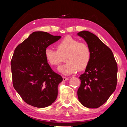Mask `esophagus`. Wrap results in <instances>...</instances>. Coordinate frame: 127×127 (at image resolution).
<instances>
[{"label":"esophagus","mask_w":127,"mask_h":127,"mask_svg":"<svg viewBox=\"0 0 127 127\" xmlns=\"http://www.w3.org/2000/svg\"><path fill=\"white\" fill-rule=\"evenodd\" d=\"M69 79L68 77H63V81H67Z\"/></svg>","instance_id":"1"}]
</instances>
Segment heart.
Instances as JSON below:
<instances>
[{"mask_svg": "<svg viewBox=\"0 0 127 127\" xmlns=\"http://www.w3.org/2000/svg\"><path fill=\"white\" fill-rule=\"evenodd\" d=\"M56 50L50 47L45 49L44 56L52 66L58 65L65 56L67 63L60 65L58 71L64 75L75 73L77 69L82 71L87 67L91 59V51L86 43L67 36L55 45Z\"/></svg>", "mask_w": 127, "mask_h": 127, "instance_id": "heart-1", "label": "heart"}]
</instances>
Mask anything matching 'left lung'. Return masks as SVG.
I'll return each instance as SVG.
<instances>
[{
    "label": "left lung",
    "mask_w": 127,
    "mask_h": 127,
    "mask_svg": "<svg viewBox=\"0 0 127 127\" xmlns=\"http://www.w3.org/2000/svg\"><path fill=\"white\" fill-rule=\"evenodd\" d=\"M83 37L91 51V59L85 72L81 75L77 90L79 101L89 108L104 104L116 88L118 65L112 51L94 33L82 31Z\"/></svg>",
    "instance_id": "obj_1"
}]
</instances>
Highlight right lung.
I'll return each mask as SVG.
<instances>
[{
  "label": "right lung",
  "mask_w": 127,
  "mask_h": 127,
  "mask_svg": "<svg viewBox=\"0 0 127 127\" xmlns=\"http://www.w3.org/2000/svg\"><path fill=\"white\" fill-rule=\"evenodd\" d=\"M60 38L46 32H34L15 48L11 61L13 86L28 104L44 108L57 98L63 78L47 63L44 51Z\"/></svg>",
  "instance_id": "right-lung-1"
}]
</instances>
